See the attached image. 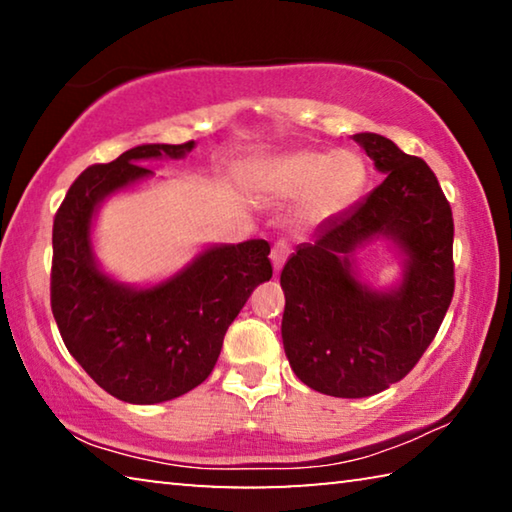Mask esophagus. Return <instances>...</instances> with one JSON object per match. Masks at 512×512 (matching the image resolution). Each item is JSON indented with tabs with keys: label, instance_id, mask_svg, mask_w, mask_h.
<instances>
[{
	"label": "esophagus",
	"instance_id": "1",
	"mask_svg": "<svg viewBox=\"0 0 512 512\" xmlns=\"http://www.w3.org/2000/svg\"><path fill=\"white\" fill-rule=\"evenodd\" d=\"M289 253H291V248H289L287 241H282V239L277 241V244H275L273 250H271V262H273L275 271H280V268L284 266V262H287Z\"/></svg>",
	"mask_w": 512,
	"mask_h": 512
}]
</instances>
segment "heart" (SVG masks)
Returning a JSON list of instances; mask_svg holds the SVG:
<instances>
[{
    "label": "heart",
    "instance_id": "b5f03b06",
    "mask_svg": "<svg viewBox=\"0 0 512 512\" xmlns=\"http://www.w3.org/2000/svg\"><path fill=\"white\" fill-rule=\"evenodd\" d=\"M257 185L268 196H302L300 214L327 219L357 201L366 185V164L352 151H293L262 162Z\"/></svg>",
    "mask_w": 512,
    "mask_h": 512
}]
</instances>
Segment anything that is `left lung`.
I'll list each match as a JSON object with an SVG mask.
<instances>
[{"instance_id": "1", "label": "left lung", "mask_w": 512, "mask_h": 512, "mask_svg": "<svg viewBox=\"0 0 512 512\" xmlns=\"http://www.w3.org/2000/svg\"><path fill=\"white\" fill-rule=\"evenodd\" d=\"M384 183L318 225L284 264L282 343L296 377L332 397L386 391L420 361L454 296V219L429 164L377 133L352 135ZM391 240L403 280L372 290L356 275V248Z\"/></svg>"}]
</instances>
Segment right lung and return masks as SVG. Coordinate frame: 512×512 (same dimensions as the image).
Returning a JSON list of instances; mask_svg holds the SVG:
<instances>
[{
	"instance_id": "1",
	"label": "right lung",
	"mask_w": 512,
	"mask_h": 512,
	"mask_svg": "<svg viewBox=\"0 0 512 512\" xmlns=\"http://www.w3.org/2000/svg\"><path fill=\"white\" fill-rule=\"evenodd\" d=\"M194 146L142 144L92 164L54 219L51 311L60 336L103 391L131 404H160L203 384L230 323L273 275L264 239L214 244L153 287H131L101 271L92 248L101 203L151 178L146 160H180Z\"/></svg>"
}]
</instances>
